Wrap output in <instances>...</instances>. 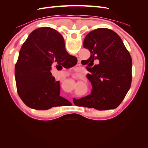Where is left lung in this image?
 I'll use <instances>...</instances> for the list:
<instances>
[{
  "instance_id": "left-lung-1",
  "label": "left lung",
  "mask_w": 148,
  "mask_h": 148,
  "mask_svg": "<svg viewBox=\"0 0 148 148\" xmlns=\"http://www.w3.org/2000/svg\"><path fill=\"white\" fill-rule=\"evenodd\" d=\"M83 47L91 52L87 60V69L90 72L87 78L92 89L86 97L73 98V103L99 110L116 108L131 86L130 54L119 36L107 28H97L89 33L84 39ZM97 60L99 64L93 66V62Z\"/></svg>"
}]
</instances>
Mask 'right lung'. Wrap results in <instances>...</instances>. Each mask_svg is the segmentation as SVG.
<instances>
[{
	"label": "right lung",
	"mask_w": 148,
	"mask_h": 148,
	"mask_svg": "<svg viewBox=\"0 0 148 148\" xmlns=\"http://www.w3.org/2000/svg\"><path fill=\"white\" fill-rule=\"evenodd\" d=\"M55 63L70 68L77 59L67 53L57 31L49 27L34 30L22 46L15 68L17 92L26 106L44 110L69 102L60 96V83L50 72Z\"/></svg>",
	"instance_id": "obj_1"
}]
</instances>
